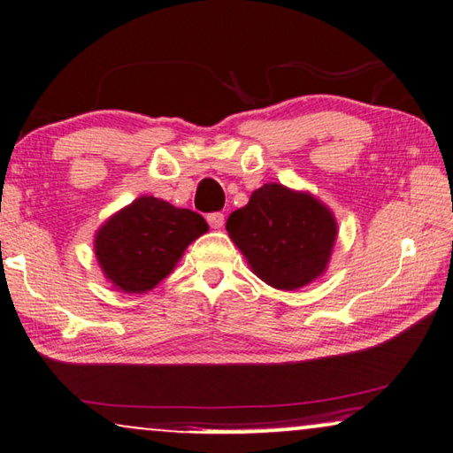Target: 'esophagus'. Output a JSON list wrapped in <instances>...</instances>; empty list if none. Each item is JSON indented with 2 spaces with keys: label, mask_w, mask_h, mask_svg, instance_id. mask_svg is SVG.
Wrapping results in <instances>:
<instances>
[{
  "label": "esophagus",
  "mask_w": 453,
  "mask_h": 453,
  "mask_svg": "<svg viewBox=\"0 0 453 453\" xmlns=\"http://www.w3.org/2000/svg\"><path fill=\"white\" fill-rule=\"evenodd\" d=\"M208 224H210V227H214V229H219V227H224V221H226V216L221 214V211H211V214H208Z\"/></svg>",
  "instance_id": "esophagus-1"
}]
</instances>
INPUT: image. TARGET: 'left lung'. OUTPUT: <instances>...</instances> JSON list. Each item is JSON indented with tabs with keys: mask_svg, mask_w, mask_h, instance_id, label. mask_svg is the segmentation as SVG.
<instances>
[{
	"mask_svg": "<svg viewBox=\"0 0 453 453\" xmlns=\"http://www.w3.org/2000/svg\"><path fill=\"white\" fill-rule=\"evenodd\" d=\"M226 229L253 273L267 285L296 290L320 277L332 257L338 226L308 192L263 184L250 203L232 211Z\"/></svg>",
	"mask_w": 453,
	"mask_h": 453,
	"instance_id": "obj_1",
	"label": "left lung"
}]
</instances>
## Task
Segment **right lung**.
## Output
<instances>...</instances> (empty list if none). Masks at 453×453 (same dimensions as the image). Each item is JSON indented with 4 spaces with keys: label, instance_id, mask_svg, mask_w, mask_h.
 I'll return each mask as SVG.
<instances>
[{
    "label": "right lung",
    "instance_id": "add662e5",
    "mask_svg": "<svg viewBox=\"0 0 453 453\" xmlns=\"http://www.w3.org/2000/svg\"><path fill=\"white\" fill-rule=\"evenodd\" d=\"M206 232L196 211L141 196L97 229L94 247L105 279L139 295L171 274L186 247Z\"/></svg>",
    "mask_w": 453,
    "mask_h": 453
}]
</instances>
